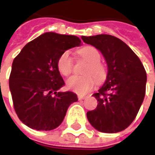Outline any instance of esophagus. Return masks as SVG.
<instances>
[{"instance_id":"esophagus-1","label":"esophagus","mask_w":155,"mask_h":155,"mask_svg":"<svg viewBox=\"0 0 155 155\" xmlns=\"http://www.w3.org/2000/svg\"><path fill=\"white\" fill-rule=\"evenodd\" d=\"M85 97H86V96H84V95H78V99H79V100L84 99Z\"/></svg>"}]
</instances>
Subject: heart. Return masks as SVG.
Segmentation results:
<instances>
[{"mask_svg": "<svg viewBox=\"0 0 155 155\" xmlns=\"http://www.w3.org/2000/svg\"><path fill=\"white\" fill-rule=\"evenodd\" d=\"M81 59L88 63L84 69L85 75H73L68 79L67 86L78 94H86L94 87L96 81L103 82L107 78V69L100 62L101 54L95 47H85L78 51ZM74 62L69 51H64L58 60V69L61 74L69 76L72 73Z\"/></svg>", "mask_w": 155, "mask_h": 155, "instance_id": "b5f03b06", "label": "heart"}]
</instances>
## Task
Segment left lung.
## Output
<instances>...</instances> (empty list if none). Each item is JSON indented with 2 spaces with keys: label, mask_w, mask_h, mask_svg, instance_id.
<instances>
[{
  "label": "left lung",
  "mask_w": 155,
  "mask_h": 155,
  "mask_svg": "<svg viewBox=\"0 0 155 155\" xmlns=\"http://www.w3.org/2000/svg\"><path fill=\"white\" fill-rule=\"evenodd\" d=\"M98 49L108 64L107 79L94 93L97 106L88 111V121L105 133L125 130L135 120L146 92L147 74L139 58L119 38L109 35L82 36Z\"/></svg>",
  "instance_id": "8db88e82"
}]
</instances>
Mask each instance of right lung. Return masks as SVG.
Segmentation results:
<instances>
[{
    "label": "right lung",
    "mask_w": 155,
    "mask_h": 155,
    "mask_svg": "<svg viewBox=\"0 0 155 155\" xmlns=\"http://www.w3.org/2000/svg\"><path fill=\"white\" fill-rule=\"evenodd\" d=\"M81 43L74 35L47 32L27 43L14 58L9 88L18 117L29 128L55 129L69 105L78 100L72 91H58L64 86L58 60L64 51Z\"/></svg>",
    "instance_id": "add662e5"
}]
</instances>
